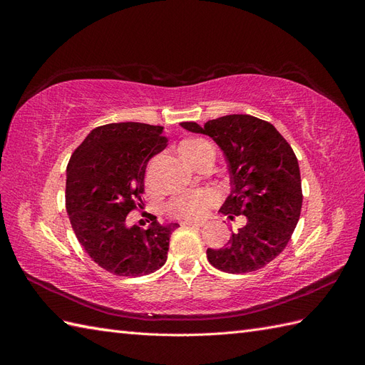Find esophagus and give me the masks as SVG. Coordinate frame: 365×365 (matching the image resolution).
<instances>
[{
  "label": "esophagus",
  "instance_id": "1",
  "mask_svg": "<svg viewBox=\"0 0 365 365\" xmlns=\"http://www.w3.org/2000/svg\"><path fill=\"white\" fill-rule=\"evenodd\" d=\"M181 225L182 227H202L204 222L202 220H182Z\"/></svg>",
  "mask_w": 365,
  "mask_h": 365
}]
</instances>
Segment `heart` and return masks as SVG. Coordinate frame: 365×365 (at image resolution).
<instances>
[{
  "label": "heart",
  "mask_w": 365,
  "mask_h": 365,
  "mask_svg": "<svg viewBox=\"0 0 365 365\" xmlns=\"http://www.w3.org/2000/svg\"><path fill=\"white\" fill-rule=\"evenodd\" d=\"M207 148H210V145L205 140L192 138L181 143L180 153L187 163L195 165ZM219 192L216 189H210V187L200 190H189L172 197L165 210L170 216L178 219H200L207 213L210 207L219 201Z\"/></svg>",
  "instance_id": "obj_1"
}]
</instances>
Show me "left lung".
I'll list each match as a JSON object with an SVG mask.
<instances>
[{"label": "left lung", "mask_w": 365, "mask_h": 365, "mask_svg": "<svg viewBox=\"0 0 365 365\" xmlns=\"http://www.w3.org/2000/svg\"><path fill=\"white\" fill-rule=\"evenodd\" d=\"M181 126L213 138L224 152L231 192L219 212L230 219L247 216L227 247L207 250L208 262L230 274L263 268L286 248L300 219L302 178L292 148L268 121L247 114Z\"/></svg>", "instance_id": "8db88e82"}]
</instances>
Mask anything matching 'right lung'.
Returning <instances> with one entry per match:
<instances>
[{"mask_svg":"<svg viewBox=\"0 0 365 365\" xmlns=\"http://www.w3.org/2000/svg\"><path fill=\"white\" fill-rule=\"evenodd\" d=\"M164 148L161 126L109 123L93 129L67 165L65 202L76 237L115 275H146L168 260L178 224H160L155 216L146 230L126 224L130 210L143 205L148 161Z\"/></svg>","mask_w":365,"mask_h":365,"instance_id":"obj_1","label":"right lung"}]
</instances>
